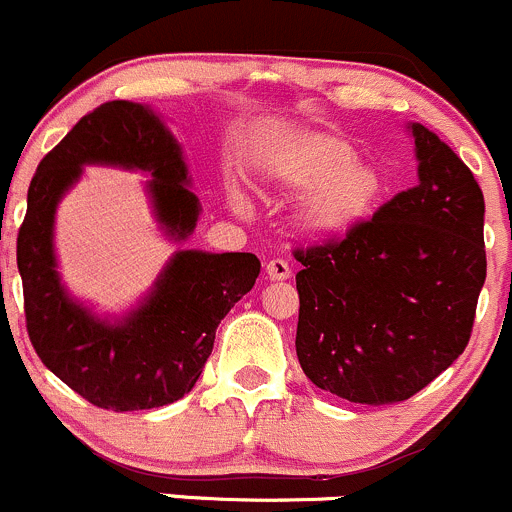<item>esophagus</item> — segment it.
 Returning <instances> with one entry per match:
<instances>
[{"label":"esophagus","mask_w":512,"mask_h":512,"mask_svg":"<svg viewBox=\"0 0 512 512\" xmlns=\"http://www.w3.org/2000/svg\"><path fill=\"white\" fill-rule=\"evenodd\" d=\"M266 276L271 281H288L291 278V266L283 258H273V261L266 263Z\"/></svg>","instance_id":"obj_1"}]
</instances>
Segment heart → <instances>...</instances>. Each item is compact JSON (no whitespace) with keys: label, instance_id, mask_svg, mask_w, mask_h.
I'll return each instance as SVG.
<instances>
[{"label":"heart","instance_id":"obj_1","mask_svg":"<svg viewBox=\"0 0 512 512\" xmlns=\"http://www.w3.org/2000/svg\"><path fill=\"white\" fill-rule=\"evenodd\" d=\"M273 187L303 194L293 209L295 234L310 241H337L355 234L377 214L387 192L379 167L357 160L340 135L300 133L281 142L266 160ZM236 212H246L244 194L231 192Z\"/></svg>","mask_w":512,"mask_h":512}]
</instances>
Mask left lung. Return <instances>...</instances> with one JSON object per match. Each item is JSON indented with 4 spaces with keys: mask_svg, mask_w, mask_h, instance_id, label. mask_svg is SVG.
<instances>
[{
    "mask_svg": "<svg viewBox=\"0 0 512 512\" xmlns=\"http://www.w3.org/2000/svg\"><path fill=\"white\" fill-rule=\"evenodd\" d=\"M419 182L342 241L298 249L295 352L315 387L355 404L414 397L466 350L486 283L483 192L424 125Z\"/></svg>",
    "mask_w": 512,
    "mask_h": 512,
    "instance_id": "left-lung-1",
    "label": "left lung"
}]
</instances>
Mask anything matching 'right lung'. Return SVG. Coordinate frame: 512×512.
I'll return each mask as SVG.
<instances>
[{"instance_id":"right-lung-1","label":"right lung","mask_w":512,"mask_h":512,"mask_svg":"<svg viewBox=\"0 0 512 512\" xmlns=\"http://www.w3.org/2000/svg\"><path fill=\"white\" fill-rule=\"evenodd\" d=\"M91 165L150 177L152 214L172 244H184L199 221L182 145L150 105L110 100L83 115L29 184L17 239L29 340L61 382L100 409L165 407L192 392L219 323L254 288L261 261L179 249L135 308L98 315L63 286L54 246L56 209Z\"/></svg>"}]
</instances>
